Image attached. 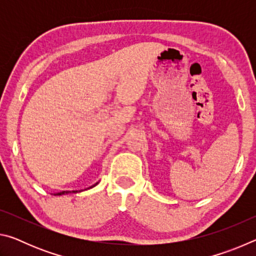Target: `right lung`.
Listing matches in <instances>:
<instances>
[{"instance_id": "right-lung-1", "label": "right lung", "mask_w": 256, "mask_h": 256, "mask_svg": "<svg viewBox=\"0 0 256 256\" xmlns=\"http://www.w3.org/2000/svg\"><path fill=\"white\" fill-rule=\"evenodd\" d=\"M98 183H96V184H94L92 188H94V186H96ZM68 193H78V190H63V192H60V193H56L55 196H63V194H68Z\"/></svg>"}]
</instances>
